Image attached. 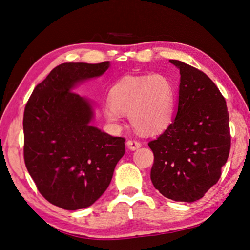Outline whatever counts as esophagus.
<instances>
[{"instance_id":"obj_1","label":"esophagus","mask_w":250,"mask_h":250,"mask_svg":"<svg viewBox=\"0 0 250 250\" xmlns=\"http://www.w3.org/2000/svg\"><path fill=\"white\" fill-rule=\"evenodd\" d=\"M126 146H128L131 150H135L141 147L142 143L138 140H128V142H126Z\"/></svg>"}]
</instances>
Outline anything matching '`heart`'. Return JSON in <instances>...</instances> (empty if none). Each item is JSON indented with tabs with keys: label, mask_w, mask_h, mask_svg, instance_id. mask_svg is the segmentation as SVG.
Instances as JSON below:
<instances>
[{
	"label": "heart",
	"mask_w": 250,
	"mask_h": 250,
	"mask_svg": "<svg viewBox=\"0 0 250 250\" xmlns=\"http://www.w3.org/2000/svg\"><path fill=\"white\" fill-rule=\"evenodd\" d=\"M174 89L163 73L126 75L109 91V104L104 106L106 119L118 124L121 112H129L133 128L144 134H154L169 125L173 112Z\"/></svg>",
	"instance_id": "heart-1"
}]
</instances>
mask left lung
I'll return each mask as SVG.
<instances>
[{"instance_id": "left-lung-1", "label": "left lung", "mask_w": 250, "mask_h": 250, "mask_svg": "<svg viewBox=\"0 0 250 250\" xmlns=\"http://www.w3.org/2000/svg\"><path fill=\"white\" fill-rule=\"evenodd\" d=\"M180 69L179 106L175 119L150 141L154 153L150 180L165 197L193 203L221 177L229 148L227 102L206 73L177 60Z\"/></svg>"}]
</instances>
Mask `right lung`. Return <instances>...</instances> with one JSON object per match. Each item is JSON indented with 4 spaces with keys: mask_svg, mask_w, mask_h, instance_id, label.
<instances>
[{
    "mask_svg": "<svg viewBox=\"0 0 250 250\" xmlns=\"http://www.w3.org/2000/svg\"><path fill=\"white\" fill-rule=\"evenodd\" d=\"M108 67L109 62L61 63L34 87L24 107V164L42 196L62 209L94 204L125 155V139L92 126L91 103L71 91Z\"/></svg>",
    "mask_w": 250,
    "mask_h": 250,
    "instance_id": "obj_1",
    "label": "right lung"
}]
</instances>
